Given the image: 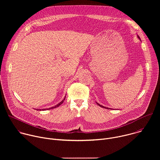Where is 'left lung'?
Segmentation results:
<instances>
[{
	"mask_svg": "<svg viewBox=\"0 0 160 160\" xmlns=\"http://www.w3.org/2000/svg\"><path fill=\"white\" fill-rule=\"evenodd\" d=\"M138 37H139V38H140L139 36H138ZM97 104H98L99 106H101V107H102V108H106V109H108V108H106V107H104V106H101V105H100V104H98V103H97ZM109 109H111V108H109Z\"/></svg>",
	"mask_w": 160,
	"mask_h": 160,
	"instance_id": "1",
	"label": "left lung"
}]
</instances>
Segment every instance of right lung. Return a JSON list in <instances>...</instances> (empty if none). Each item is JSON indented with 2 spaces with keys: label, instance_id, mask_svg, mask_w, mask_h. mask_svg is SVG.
Instances as JSON below:
<instances>
[{
  "label": "right lung",
  "instance_id": "1",
  "mask_svg": "<svg viewBox=\"0 0 160 160\" xmlns=\"http://www.w3.org/2000/svg\"><path fill=\"white\" fill-rule=\"evenodd\" d=\"M66 98V97H65ZM65 99V98L61 101V102H60L58 104H57V105H56V106H53V107H52V108H49V109H43L42 110H46V109H54V108H57V107H58V106H59L61 104H62V102H64V100ZM40 110H41V109H40Z\"/></svg>",
  "mask_w": 160,
  "mask_h": 160
}]
</instances>
